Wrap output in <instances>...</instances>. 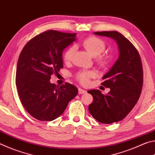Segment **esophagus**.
<instances>
[{"instance_id":"1","label":"esophagus","mask_w":155,"mask_h":155,"mask_svg":"<svg viewBox=\"0 0 155 155\" xmlns=\"http://www.w3.org/2000/svg\"><path fill=\"white\" fill-rule=\"evenodd\" d=\"M86 93V91L85 90H83L81 88H78V94H83Z\"/></svg>"}]
</instances>
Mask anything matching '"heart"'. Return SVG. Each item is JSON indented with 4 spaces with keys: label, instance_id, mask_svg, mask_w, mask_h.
I'll use <instances>...</instances> for the list:
<instances>
[{
    "label": "heart",
    "instance_id": "1",
    "mask_svg": "<svg viewBox=\"0 0 155 155\" xmlns=\"http://www.w3.org/2000/svg\"><path fill=\"white\" fill-rule=\"evenodd\" d=\"M81 46L91 56L95 57V61L101 68H105L109 64L108 57L101 54L105 49V44L99 38L90 36L85 38L81 42ZM74 48L69 47L65 50L63 54V61L65 64H69L72 61L74 54ZM95 77L93 71H80L76 74V78L83 85H87L91 78Z\"/></svg>",
    "mask_w": 155,
    "mask_h": 155
}]
</instances>
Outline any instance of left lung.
<instances>
[{
  "label": "left lung",
  "mask_w": 155,
  "mask_h": 155,
  "mask_svg": "<svg viewBox=\"0 0 155 155\" xmlns=\"http://www.w3.org/2000/svg\"><path fill=\"white\" fill-rule=\"evenodd\" d=\"M115 40L118 46L119 58L103 77L101 83L110 88L107 95L98 90H89L94 101L89 111L94 118L103 124L122 120L137 103L142 90L143 68L140 54L135 47L117 31L95 32Z\"/></svg>",
  "instance_id": "obj_1"
}]
</instances>
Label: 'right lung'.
Listing matches in <instances>:
<instances>
[{
	"instance_id": "right-lung-1",
	"label": "right lung",
	"mask_w": 155,
	"mask_h": 155,
	"mask_svg": "<svg viewBox=\"0 0 155 155\" xmlns=\"http://www.w3.org/2000/svg\"><path fill=\"white\" fill-rule=\"evenodd\" d=\"M76 33L50 30L34 37L22 50L18 60L16 85L22 106L40 121H52L60 116L78 89L65 83H50L51 75L63 68L62 53L76 40Z\"/></svg>"
}]
</instances>
